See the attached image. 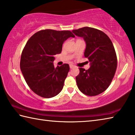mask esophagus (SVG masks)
<instances>
[{
  "label": "esophagus",
  "instance_id": "1",
  "mask_svg": "<svg viewBox=\"0 0 135 135\" xmlns=\"http://www.w3.org/2000/svg\"><path fill=\"white\" fill-rule=\"evenodd\" d=\"M75 68V66L74 65H70V69H73V68Z\"/></svg>",
  "mask_w": 135,
  "mask_h": 135
}]
</instances>
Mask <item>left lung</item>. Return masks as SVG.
<instances>
[{"label":"left lung","mask_w":135,"mask_h":135,"mask_svg":"<svg viewBox=\"0 0 135 135\" xmlns=\"http://www.w3.org/2000/svg\"><path fill=\"white\" fill-rule=\"evenodd\" d=\"M72 32L83 38L86 44L84 57L89 59L88 70L80 68L76 80L79 89L87 95L101 94L111 84L117 68L114 45L108 35L100 30L85 27Z\"/></svg>","instance_id":"1"}]
</instances>
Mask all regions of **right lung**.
<instances>
[{"mask_svg": "<svg viewBox=\"0 0 135 135\" xmlns=\"http://www.w3.org/2000/svg\"><path fill=\"white\" fill-rule=\"evenodd\" d=\"M75 37L70 31L47 29L35 33L27 41L21 54L20 69L35 94L49 98L61 91L70 68L66 64L55 68L54 56L61 53L65 41Z\"/></svg>", "mask_w": 135, "mask_h": 135, "instance_id": "right-lung-1", "label": "right lung"}]
</instances>
